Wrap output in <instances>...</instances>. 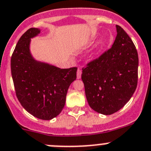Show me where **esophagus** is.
I'll return each instance as SVG.
<instances>
[{"instance_id": "1", "label": "esophagus", "mask_w": 151, "mask_h": 151, "mask_svg": "<svg viewBox=\"0 0 151 151\" xmlns=\"http://www.w3.org/2000/svg\"><path fill=\"white\" fill-rule=\"evenodd\" d=\"M81 73H82V71L81 69H78L77 70V78L78 79H80L81 78Z\"/></svg>"}]
</instances>
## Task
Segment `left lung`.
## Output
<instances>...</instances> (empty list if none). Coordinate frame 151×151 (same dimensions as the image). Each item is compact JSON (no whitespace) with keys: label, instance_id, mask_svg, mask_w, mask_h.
I'll return each instance as SVG.
<instances>
[{"label":"left lung","instance_id":"1","mask_svg":"<svg viewBox=\"0 0 151 151\" xmlns=\"http://www.w3.org/2000/svg\"><path fill=\"white\" fill-rule=\"evenodd\" d=\"M112 47L82 68L81 79L89 106L109 115L123 108L136 90L138 53L129 36L116 25Z\"/></svg>","mask_w":151,"mask_h":151}]
</instances>
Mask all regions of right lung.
Returning <instances> with one entry per match:
<instances>
[{
  "instance_id": "obj_1",
  "label": "right lung",
  "mask_w": 151,
  "mask_h": 151,
  "mask_svg": "<svg viewBox=\"0 0 151 151\" xmlns=\"http://www.w3.org/2000/svg\"><path fill=\"white\" fill-rule=\"evenodd\" d=\"M40 33L39 28H29L17 42L11 58L12 76L22 106L37 118L50 120L63 109L77 68L61 69L34 59L30 43Z\"/></svg>"
}]
</instances>
